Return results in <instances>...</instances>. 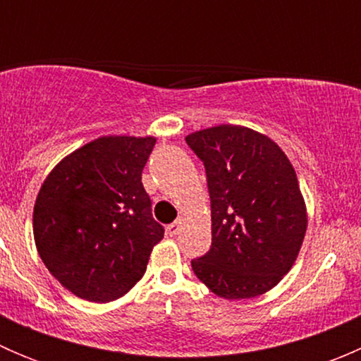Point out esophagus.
Wrapping results in <instances>:
<instances>
[{
  "mask_svg": "<svg viewBox=\"0 0 361 361\" xmlns=\"http://www.w3.org/2000/svg\"><path fill=\"white\" fill-rule=\"evenodd\" d=\"M181 225H183V220H176V221H173V224L169 225V227H167V234L169 235H176L178 232H180V228H181Z\"/></svg>",
  "mask_w": 361,
  "mask_h": 361,
  "instance_id": "1",
  "label": "esophagus"
}]
</instances>
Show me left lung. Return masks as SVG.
<instances>
[{
  "label": "left lung",
  "instance_id": "left-lung-1",
  "mask_svg": "<svg viewBox=\"0 0 361 361\" xmlns=\"http://www.w3.org/2000/svg\"><path fill=\"white\" fill-rule=\"evenodd\" d=\"M202 160L211 199V248L192 260L218 297L241 300L269 292L292 269L307 228L297 174L281 148L241 126L187 136Z\"/></svg>",
  "mask_w": 361,
  "mask_h": 361
}]
</instances>
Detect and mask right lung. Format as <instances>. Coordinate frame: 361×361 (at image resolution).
<instances>
[{
    "mask_svg": "<svg viewBox=\"0 0 361 361\" xmlns=\"http://www.w3.org/2000/svg\"><path fill=\"white\" fill-rule=\"evenodd\" d=\"M155 137L106 136L61 160L32 213L50 274L76 297L111 302L143 278L164 227L152 216L141 173Z\"/></svg>",
    "mask_w": 361,
    "mask_h": 361,
    "instance_id": "1",
    "label": "right lung"
}]
</instances>
